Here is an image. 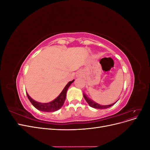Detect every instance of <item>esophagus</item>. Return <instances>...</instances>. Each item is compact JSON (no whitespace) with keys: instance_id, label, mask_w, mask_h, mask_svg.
<instances>
[{"instance_id":"esophagus-1","label":"esophagus","mask_w":150,"mask_h":150,"mask_svg":"<svg viewBox=\"0 0 150 150\" xmlns=\"http://www.w3.org/2000/svg\"><path fill=\"white\" fill-rule=\"evenodd\" d=\"M76 76H77V77H78V78L79 77H82L83 76V71L81 70L78 71V72H77Z\"/></svg>"}]
</instances>
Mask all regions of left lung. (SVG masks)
<instances>
[{"label": "left lung", "instance_id": "obj_1", "mask_svg": "<svg viewBox=\"0 0 150 150\" xmlns=\"http://www.w3.org/2000/svg\"><path fill=\"white\" fill-rule=\"evenodd\" d=\"M83 96H84V98L85 99V100L86 101V102L88 103V104H89V105L91 107L94 108H96V109H106V108H110L112 105H114V104L117 102L116 101V102L112 103L111 104H109V105H100V104L96 103V102L93 101L90 98H89L88 97L87 95H86L84 93H83Z\"/></svg>", "mask_w": 150, "mask_h": 150}]
</instances>
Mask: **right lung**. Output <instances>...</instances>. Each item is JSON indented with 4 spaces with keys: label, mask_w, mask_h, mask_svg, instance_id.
<instances>
[{
    "label": "right lung",
    "mask_w": 150,
    "mask_h": 150,
    "mask_svg": "<svg viewBox=\"0 0 150 150\" xmlns=\"http://www.w3.org/2000/svg\"><path fill=\"white\" fill-rule=\"evenodd\" d=\"M74 80H72L71 81H69L68 83L64 88L63 89L62 91V92L60 93V94L55 99H54L53 101L49 102V103H39L38 101H34L33 99H32L29 95L28 94V93L26 92L27 96H28V99H29V101L32 103V104L36 108L38 109V110L44 111V112H54V111H56L57 110H59V109L63 106V104L64 103L66 97V93L67 91L69 88L71 84L74 82Z\"/></svg>",
    "instance_id": "obj_1"
}]
</instances>
